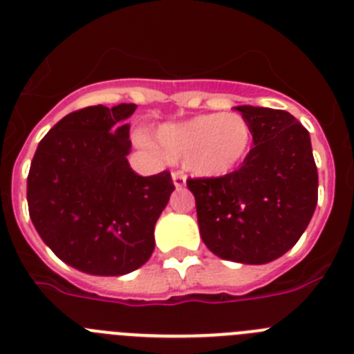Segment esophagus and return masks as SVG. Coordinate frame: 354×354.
<instances>
[{"label": "esophagus", "mask_w": 354, "mask_h": 354, "mask_svg": "<svg viewBox=\"0 0 354 354\" xmlns=\"http://www.w3.org/2000/svg\"><path fill=\"white\" fill-rule=\"evenodd\" d=\"M171 179H174L175 187L186 186V175H184L183 171H174V174H171Z\"/></svg>", "instance_id": "esophagus-1"}]
</instances>
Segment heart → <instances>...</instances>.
I'll return each mask as SVG.
<instances>
[{"mask_svg": "<svg viewBox=\"0 0 354 354\" xmlns=\"http://www.w3.org/2000/svg\"><path fill=\"white\" fill-rule=\"evenodd\" d=\"M156 140L170 161H186L202 177H223L248 158L253 131L239 113H205L162 126Z\"/></svg>", "mask_w": 354, "mask_h": 354, "instance_id": "heart-1", "label": "heart"}]
</instances>
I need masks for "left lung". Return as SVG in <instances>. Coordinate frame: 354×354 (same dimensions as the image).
Listing matches in <instances>:
<instances>
[{"label": "left lung", "instance_id": "obj_1", "mask_svg": "<svg viewBox=\"0 0 354 354\" xmlns=\"http://www.w3.org/2000/svg\"><path fill=\"white\" fill-rule=\"evenodd\" d=\"M253 147L223 177L187 179L200 236L214 255L266 264L292 248L317 205V167L310 134L283 109L237 106Z\"/></svg>", "mask_w": 354, "mask_h": 354}]
</instances>
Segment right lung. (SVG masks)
Segmentation results:
<instances>
[{
  "instance_id": "right-lung-1",
  "label": "right lung",
  "mask_w": 354,
  "mask_h": 354,
  "mask_svg": "<svg viewBox=\"0 0 354 354\" xmlns=\"http://www.w3.org/2000/svg\"><path fill=\"white\" fill-rule=\"evenodd\" d=\"M136 104L88 106L42 140L28 174V209L56 257L88 274L138 270L154 252V225L175 189L170 171L142 177L129 167Z\"/></svg>"
}]
</instances>
